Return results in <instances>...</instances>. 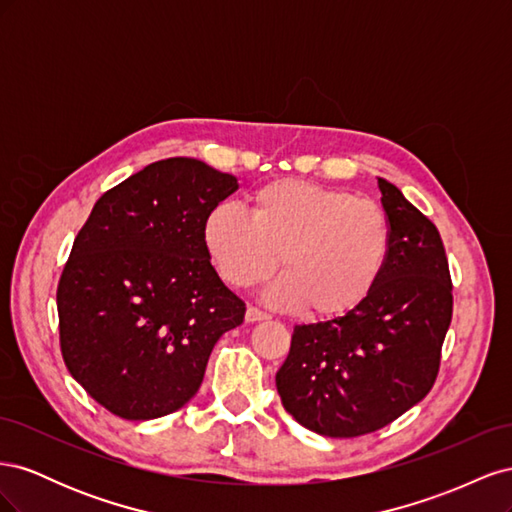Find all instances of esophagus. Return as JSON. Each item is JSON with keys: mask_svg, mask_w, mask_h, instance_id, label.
<instances>
[{"mask_svg": "<svg viewBox=\"0 0 512 512\" xmlns=\"http://www.w3.org/2000/svg\"><path fill=\"white\" fill-rule=\"evenodd\" d=\"M245 320H247V322H260V320H269V314H267V312H260L258 307H247V312H245Z\"/></svg>", "mask_w": 512, "mask_h": 512, "instance_id": "1", "label": "esophagus"}]
</instances>
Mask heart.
<instances>
[{
	"instance_id": "b5f03b06",
	"label": "heart",
	"mask_w": 512,
	"mask_h": 512,
	"mask_svg": "<svg viewBox=\"0 0 512 512\" xmlns=\"http://www.w3.org/2000/svg\"><path fill=\"white\" fill-rule=\"evenodd\" d=\"M215 271L235 288H252L280 265L265 290L280 309L342 318L376 290L391 254L386 213L367 198L303 179H277L252 194L250 215L230 203L207 211L200 228Z\"/></svg>"
}]
</instances>
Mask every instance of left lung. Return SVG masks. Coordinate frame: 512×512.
Returning a JSON list of instances; mask_svg holds the SVG:
<instances>
[{"instance_id":"obj_1","label":"left lung","mask_w":512,"mask_h":512,"mask_svg":"<svg viewBox=\"0 0 512 512\" xmlns=\"http://www.w3.org/2000/svg\"><path fill=\"white\" fill-rule=\"evenodd\" d=\"M391 254L371 297L352 314L294 327L275 374L294 421L329 438L393 423L436 382L453 318V284L438 228L393 183L378 179Z\"/></svg>"}]
</instances>
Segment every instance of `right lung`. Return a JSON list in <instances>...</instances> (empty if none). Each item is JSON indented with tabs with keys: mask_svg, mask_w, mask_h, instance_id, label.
<instances>
[{
	"mask_svg": "<svg viewBox=\"0 0 512 512\" xmlns=\"http://www.w3.org/2000/svg\"><path fill=\"white\" fill-rule=\"evenodd\" d=\"M237 177L194 158L153 162L104 192L57 286L59 344L100 406L151 421L196 395L218 339L245 303L215 273L200 237Z\"/></svg>",
	"mask_w": 512,
	"mask_h": 512,
	"instance_id": "add662e5",
	"label": "right lung"
}]
</instances>
